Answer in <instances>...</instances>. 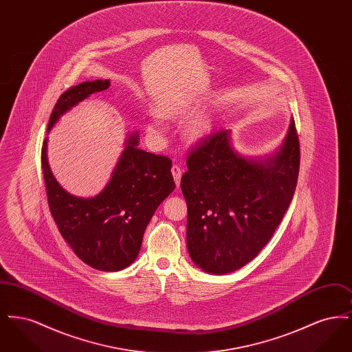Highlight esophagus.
I'll return each instance as SVG.
<instances>
[{"instance_id":"esophagus-1","label":"esophagus","mask_w":352,"mask_h":352,"mask_svg":"<svg viewBox=\"0 0 352 352\" xmlns=\"http://www.w3.org/2000/svg\"><path fill=\"white\" fill-rule=\"evenodd\" d=\"M171 174H173V178H174V182L177 184V187H179L181 177H182V168H179V166H177V165H173Z\"/></svg>"}]
</instances>
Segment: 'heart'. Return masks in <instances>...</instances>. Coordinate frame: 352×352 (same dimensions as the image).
<instances>
[{
	"label": "heart",
	"mask_w": 352,
	"mask_h": 352,
	"mask_svg": "<svg viewBox=\"0 0 352 352\" xmlns=\"http://www.w3.org/2000/svg\"><path fill=\"white\" fill-rule=\"evenodd\" d=\"M160 112L162 116H179L184 115L186 112L184 107L179 104L174 102H165L160 107ZM211 121L206 118L204 115H198L190 118L186 125H184V137L188 142L191 144H201L203 142L210 133H211ZM166 129L164 118L160 115H153L148 125H146V132L153 134V135H160L164 133Z\"/></svg>",
	"instance_id": "1"
}]
</instances>
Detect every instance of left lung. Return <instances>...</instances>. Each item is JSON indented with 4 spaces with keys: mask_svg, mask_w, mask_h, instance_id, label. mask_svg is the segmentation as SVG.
I'll list each match as a JSON object with an SVG mask.
<instances>
[{
    "mask_svg": "<svg viewBox=\"0 0 352 352\" xmlns=\"http://www.w3.org/2000/svg\"><path fill=\"white\" fill-rule=\"evenodd\" d=\"M300 142L290 118L281 145L252 157L234 149L231 131L207 137L187 157V251L210 274L243 268L261 251L293 199Z\"/></svg>",
    "mask_w": 352,
    "mask_h": 352,
    "instance_id": "1",
    "label": "left lung"
}]
</instances>
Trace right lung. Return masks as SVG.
Listing matches in <instances>:
<instances>
[{
	"instance_id": "obj_1",
	"label": "right lung",
	"mask_w": 352,
	"mask_h": 352,
	"mask_svg": "<svg viewBox=\"0 0 352 352\" xmlns=\"http://www.w3.org/2000/svg\"><path fill=\"white\" fill-rule=\"evenodd\" d=\"M111 80L83 82L56 101L47 134L56 122L92 94L109 88ZM47 140L42 146V170L54 221L74 253L101 272L128 268L137 258L144 232L157 207L174 191L168 157L138 149L140 135L128 133L124 151L100 192L83 198L66 191L51 171Z\"/></svg>"
}]
</instances>
